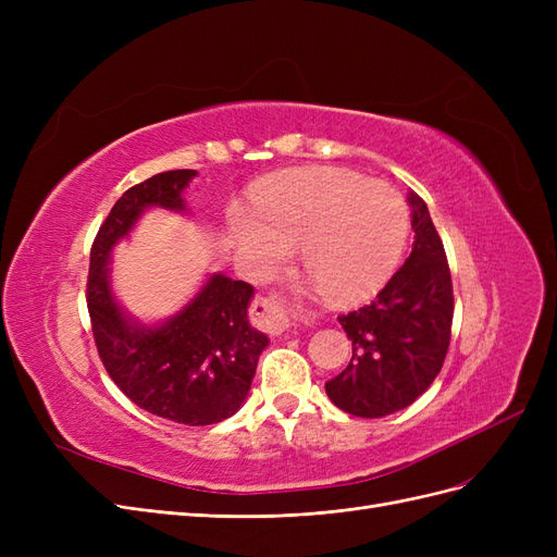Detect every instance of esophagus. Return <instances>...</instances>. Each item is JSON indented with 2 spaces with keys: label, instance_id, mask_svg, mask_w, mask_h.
<instances>
[{
  "label": "esophagus",
  "instance_id": "1",
  "mask_svg": "<svg viewBox=\"0 0 557 557\" xmlns=\"http://www.w3.org/2000/svg\"><path fill=\"white\" fill-rule=\"evenodd\" d=\"M252 313L260 320V325L272 334H283L285 330H290L297 320H301L290 301L276 293L260 295L252 301ZM313 318L315 315H305V323H313Z\"/></svg>",
  "mask_w": 557,
  "mask_h": 557
}]
</instances>
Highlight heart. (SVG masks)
I'll list each match as a JSON object with an SVG mask.
<instances>
[{
    "label": "heart",
    "instance_id": "heart-1",
    "mask_svg": "<svg viewBox=\"0 0 557 557\" xmlns=\"http://www.w3.org/2000/svg\"><path fill=\"white\" fill-rule=\"evenodd\" d=\"M409 232L401 195L348 170L309 166L262 183L252 209H227V234L258 269L299 248L313 281L334 301H356L391 278Z\"/></svg>",
    "mask_w": 557,
    "mask_h": 557
}]
</instances>
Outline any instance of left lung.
I'll return each mask as SVG.
<instances>
[{
    "instance_id": "1",
    "label": "left lung",
    "mask_w": 557,
    "mask_h": 557,
    "mask_svg": "<svg viewBox=\"0 0 557 557\" xmlns=\"http://www.w3.org/2000/svg\"><path fill=\"white\" fill-rule=\"evenodd\" d=\"M413 250L372 305L339 315L352 356L325 383L342 411L383 418L407 409L442 372L450 344L453 283L446 250L425 201L409 197Z\"/></svg>"
}]
</instances>
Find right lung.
Here are the masks:
<instances>
[{
  "mask_svg": "<svg viewBox=\"0 0 557 557\" xmlns=\"http://www.w3.org/2000/svg\"><path fill=\"white\" fill-rule=\"evenodd\" d=\"M195 174H156L115 201L90 248L86 299L99 360L137 407L181 425H213L242 409L269 344L248 323L252 285L213 274L178 315L141 327L115 305L107 267L111 248L144 209H185L181 193Z\"/></svg>",
  "mask_w": 557,
  "mask_h": 557,
  "instance_id": "obj_1",
  "label": "right lung"
}]
</instances>
